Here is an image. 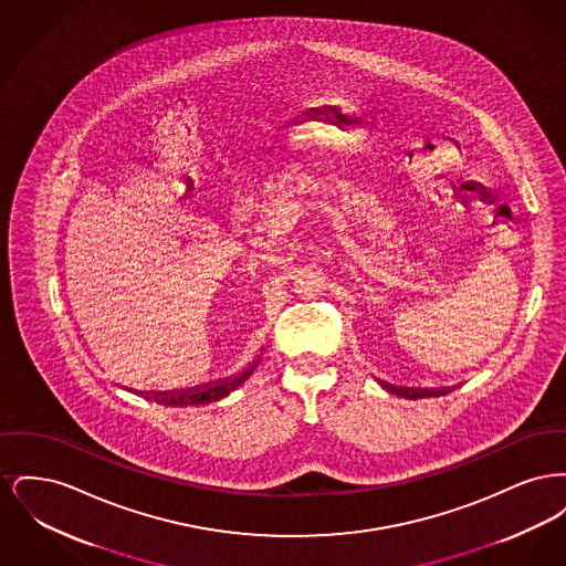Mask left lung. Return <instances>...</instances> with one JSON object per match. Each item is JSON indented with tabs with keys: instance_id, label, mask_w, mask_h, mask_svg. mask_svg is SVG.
Instances as JSON below:
<instances>
[{
	"instance_id": "obj_1",
	"label": "left lung",
	"mask_w": 566,
	"mask_h": 566,
	"mask_svg": "<svg viewBox=\"0 0 566 566\" xmlns=\"http://www.w3.org/2000/svg\"><path fill=\"white\" fill-rule=\"evenodd\" d=\"M388 392H395V395H399V397H405V399H420V397H439V395H446V390H407V388H395V386H390V384H381Z\"/></svg>"
}]
</instances>
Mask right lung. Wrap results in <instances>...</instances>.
<instances>
[{
    "mask_svg": "<svg viewBox=\"0 0 566 566\" xmlns=\"http://www.w3.org/2000/svg\"><path fill=\"white\" fill-rule=\"evenodd\" d=\"M259 363V360H256ZM254 365H250L245 371H242L240 376L231 377V379H224V381H218L212 386H201V388H195V390H187V392H167V395H146V399H153L157 403L171 405V407H187V405H203L214 403L220 401L222 397H227L231 390H235L238 386H242L243 381L248 377L252 376L254 371Z\"/></svg>",
    "mask_w": 566,
    "mask_h": 566,
    "instance_id": "obj_1",
    "label": "right lung"
}]
</instances>
